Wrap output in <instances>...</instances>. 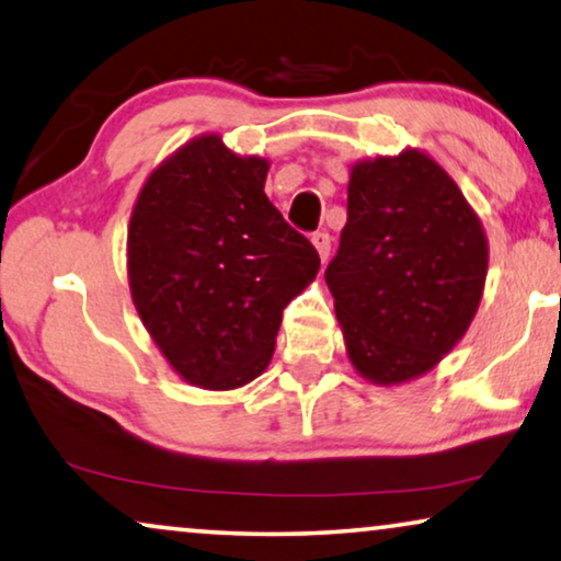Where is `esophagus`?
<instances>
[{
    "mask_svg": "<svg viewBox=\"0 0 561 561\" xmlns=\"http://www.w3.org/2000/svg\"><path fill=\"white\" fill-rule=\"evenodd\" d=\"M330 241H333V239H330L328 231H314L312 233V243H314V249H318L322 262H325V259L330 256Z\"/></svg>",
    "mask_w": 561,
    "mask_h": 561,
    "instance_id": "obj_1",
    "label": "esophagus"
}]
</instances>
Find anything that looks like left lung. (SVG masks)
I'll use <instances>...</instances> for the list:
<instances>
[{
	"instance_id": "left-lung-1",
	"label": "left lung",
	"mask_w": 561,
	"mask_h": 561,
	"mask_svg": "<svg viewBox=\"0 0 561 561\" xmlns=\"http://www.w3.org/2000/svg\"><path fill=\"white\" fill-rule=\"evenodd\" d=\"M488 272L480 220L427 154L360 162L325 270L351 363L376 383L430 370L468 330Z\"/></svg>"
}]
</instances>
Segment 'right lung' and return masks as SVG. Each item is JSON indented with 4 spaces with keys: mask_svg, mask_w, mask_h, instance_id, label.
I'll return each mask as SVG.
<instances>
[{
    "mask_svg": "<svg viewBox=\"0 0 561 561\" xmlns=\"http://www.w3.org/2000/svg\"><path fill=\"white\" fill-rule=\"evenodd\" d=\"M266 170L210 134L157 168L131 213L134 305L170 366L205 389H236L270 366L282 310L320 270L266 198Z\"/></svg>",
    "mask_w": 561,
    "mask_h": 561,
    "instance_id": "add662e5",
    "label": "right lung"
}]
</instances>
